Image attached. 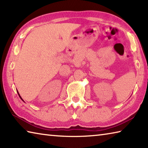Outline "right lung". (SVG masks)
<instances>
[{"label": "right lung", "instance_id": "add662e5", "mask_svg": "<svg viewBox=\"0 0 148 148\" xmlns=\"http://www.w3.org/2000/svg\"><path fill=\"white\" fill-rule=\"evenodd\" d=\"M16 92H17V93H18V95H19V97H20V99H21L23 101H24V100H23L22 99V98L21 97V96H20V94H19V93H18V90H16Z\"/></svg>", "mask_w": 148, "mask_h": 148}]
</instances>
